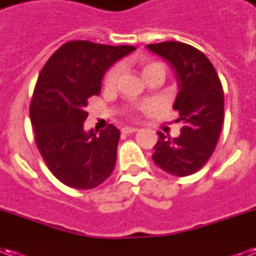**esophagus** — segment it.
Returning <instances> with one entry per match:
<instances>
[{
  "label": "esophagus",
  "mask_w": 256,
  "mask_h": 256,
  "mask_svg": "<svg viewBox=\"0 0 256 256\" xmlns=\"http://www.w3.org/2000/svg\"><path fill=\"white\" fill-rule=\"evenodd\" d=\"M136 132H138V128H122V133H123V134L136 133Z\"/></svg>",
  "instance_id": "esophagus-1"
}]
</instances>
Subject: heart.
I'll list each match as a JSON object with an SVG mask.
<instances>
[{
	"mask_svg": "<svg viewBox=\"0 0 256 256\" xmlns=\"http://www.w3.org/2000/svg\"><path fill=\"white\" fill-rule=\"evenodd\" d=\"M163 68V66H162L160 63H145L144 66H142V74H146L150 70H152V68ZM164 70V68H163ZM118 75H119V67H112L110 71H108V74H106V86H114L115 84V82H116L118 79ZM141 108H145V106H141Z\"/></svg>",
	"mask_w": 256,
	"mask_h": 256,
	"instance_id": "1",
	"label": "heart"
}]
</instances>
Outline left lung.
Listing matches in <instances>:
<instances>
[{"instance_id": "obj_1", "label": "left lung", "mask_w": 256, "mask_h": 256, "mask_svg": "<svg viewBox=\"0 0 256 256\" xmlns=\"http://www.w3.org/2000/svg\"><path fill=\"white\" fill-rule=\"evenodd\" d=\"M172 66L178 84L172 108L185 126L176 138L158 132L152 159L172 176L186 177L200 170L212 155L224 123V90L214 66L196 48L182 42L146 45Z\"/></svg>"}]
</instances>
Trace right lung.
I'll return each instance as SVG.
<instances>
[{"label": "right lung", "mask_w": 256, "mask_h": 256, "mask_svg": "<svg viewBox=\"0 0 256 256\" xmlns=\"http://www.w3.org/2000/svg\"><path fill=\"white\" fill-rule=\"evenodd\" d=\"M133 50L130 45L70 41L38 76L30 106L36 146L53 176L70 188L93 189L114 172L120 132L114 124L98 134L86 132L84 110L92 96L100 94L106 70Z\"/></svg>", "instance_id": "right-lung-1"}]
</instances>
